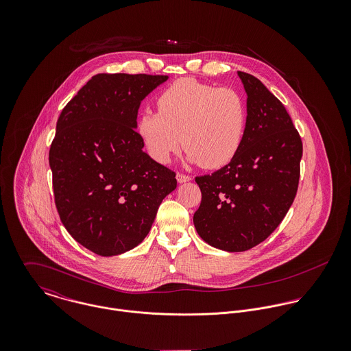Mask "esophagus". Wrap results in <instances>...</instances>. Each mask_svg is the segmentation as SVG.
<instances>
[{
	"mask_svg": "<svg viewBox=\"0 0 351 351\" xmlns=\"http://www.w3.org/2000/svg\"><path fill=\"white\" fill-rule=\"evenodd\" d=\"M176 178H177V182H178V184H185V182H189V181L192 180L189 176L182 174V173H177Z\"/></svg>",
	"mask_w": 351,
	"mask_h": 351,
	"instance_id": "1",
	"label": "esophagus"
}]
</instances>
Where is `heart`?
Returning <instances> with one entry per match:
<instances>
[{
    "instance_id": "1",
    "label": "heart",
    "mask_w": 351,
    "mask_h": 351,
    "mask_svg": "<svg viewBox=\"0 0 351 351\" xmlns=\"http://www.w3.org/2000/svg\"><path fill=\"white\" fill-rule=\"evenodd\" d=\"M156 106L158 113L147 110L139 116L136 131L158 163H169L184 142L189 162L219 169L242 146L247 106L232 88L181 78L158 96Z\"/></svg>"
}]
</instances>
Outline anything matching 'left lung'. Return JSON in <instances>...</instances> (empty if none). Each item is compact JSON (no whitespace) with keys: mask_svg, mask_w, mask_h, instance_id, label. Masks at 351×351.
Listing matches in <instances>:
<instances>
[{"mask_svg":"<svg viewBox=\"0 0 351 351\" xmlns=\"http://www.w3.org/2000/svg\"><path fill=\"white\" fill-rule=\"evenodd\" d=\"M247 95L242 146L220 170L196 177L197 234L228 252L250 250L282 221L295 200L302 143L285 106L254 75L238 71Z\"/></svg>","mask_w":351,"mask_h":351,"instance_id":"left-lung-1","label":"left lung"}]
</instances>
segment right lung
Instances as JSON below:
<instances>
[{
    "label": "right lung",
    "mask_w": 351,
    "mask_h": 351,
    "mask_svg": "<svg viewBox=\"0 0 351 351\" xmlns=\"http://www.w3.org/2000/svg\"><path fill=\"white\" fill-rule=\"evenodd\" d=\"M167 75L97 74L62 110L50 149L55 204L69 234L101 256L147 237L174 171L143 151L141 102Z\"/></svg>",
    "instance_id": "right-lung-1"
}]
</instances>
